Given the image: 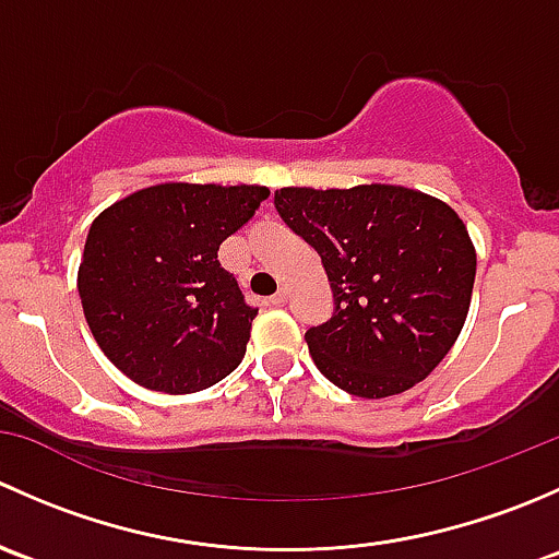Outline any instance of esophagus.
I'll return each instance as SVG.
<instances>
[{"instance_id": "1", "label": "esophagus", "mask_w": 559, "mask_h": 559, "mask_svg": "<svg viewBox=\"0 0 559 559\" xmlns=\"http://www.w3.org/2000/svg\"><path fill=\"white\" fill-rule=\"evenodd\" d=\"M286 302V289H278L273 297H270V306H284Z\"/></svg>"}]
</instances>
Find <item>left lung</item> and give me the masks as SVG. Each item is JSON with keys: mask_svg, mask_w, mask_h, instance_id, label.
<instances>
[{"mask_svg": "<svg viewBox=\"0 0 559 559\" xmlns=\"http://www.w3.org/2000/svg\"><path fill=\"white\" fill-rule=\"evenodd\" d=\"M281 218L319 251L335 313L306 332L324 379L379 400L425 381L471 308L476 248L452 205L419 189L284 186Z\"/></svg>", "mask_w": 559, "mask_h": 559, "instance_id": "left-lung-1", "label": "left lung"}]
</instances>
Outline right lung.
<instances>
[{
	"mask_svg": "<svg viewBox=\"0 0 559 559\" xmlns=\"http://www.w3.org/2000/svg\"><path fill=\"white\" fill-rule=\"evenodd\" d=\"M267 197L259 183L167 180L94 218L78 292L94 341L127 379L191 394L238 368L257 308L222 267L218 246Z\"/></svg>",
	"mask_w": 559,
	"mask_h": 559,
	"instance_id": "right-lung-1",
	"label": "right lung"
}]
</instances>
